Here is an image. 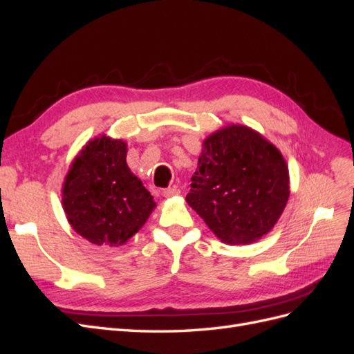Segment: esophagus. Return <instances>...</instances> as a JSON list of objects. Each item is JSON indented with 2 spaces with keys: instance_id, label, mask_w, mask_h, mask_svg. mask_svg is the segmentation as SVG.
Wrapping results in <instances>:
<instances>
[{
  "instance_id": "esophagus-1",
  "label": "esophagus",
  "mask_w": 354,
  "mask_h": 354,
  "mask_svg": "<svg viewBox=\"0 0 354 354\" xmlns=\"http://www.w3.org/2000/svg\"><path fill=\"white\" fill-rule=\"evenodd\" d=\"M178 194H180L178 187H167L162 190V196L165 198H173V196H177Z\"/></svg>"
}]
</instances>
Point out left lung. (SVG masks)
<instances>
[{
  "mask_svg": "<svg viewBox=\"0 0 354 354\" xmlns=\"http://www.w3.org/2000/svg\"><path fill=\"white\" fill-rule=\"evenodd\" d=\"M288 198L281 152L251 128L230 125L203 142L186 201L223 242L239 245L269 232Z\"/></svg>",
  "mask_w": 354,
  "mask_h": 354,
  "instance_id": "left-lung-1",
  "label": "left lung"
}]
</instances>
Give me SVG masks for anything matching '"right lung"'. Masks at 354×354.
<instances>
[{
  "instance_id": "add662e5",
  "label": "right lung",
  "mask_w": 354,
  "mask_h": 354,
  "mask_svg": "<svg viewBox=\"0 0 354 354\" xmlns=\"http://www.w3.org/2000/svg\"><path fill=\"white\" fill-rule=\"evenodd\" d=\"M125 158L127 145L103 136L82 149L66 176L63 208L75 232L91 243H125L153 211V198Z\"/></svg>"
}]
</instances>
